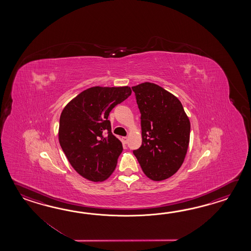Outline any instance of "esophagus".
<instances>
[{
	"instance_id": "obj_1",
	"label": "esophagus",
	"mask_w": 251,
	"mask_h": 251,
	"mask_svg": "<svg viewBox=\"0 0 251 251\" xmlns=\"http://www.w3.org/2000/svg\"><path fill=\"white\" fill-rule=\"evenodd\" d=\"M122 142H123V144H127L128 137H126H126H123V138H122Z\"/></svg>"
}]
</instances>
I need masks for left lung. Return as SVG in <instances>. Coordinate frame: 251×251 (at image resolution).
Wrapping results in <instances>:
<instances>
[{
    "mask_svg": "<svg viewBox=\"0 0 251 251\" xmlns=\"http://www.w3.org/2000/svg\"><path fill=\"white\" fill-rule=\"evenodd\" d=\"M141 112L143 143L133 151L144 174L154 181L174 175L187 154L190 121L181 102L160 86L132 87Z\"/></svg>",
    "mask_w": 251,
    "mask_h": 251,
    "instance_id": "8db88e82",
    "label": "left lung"
}]
</instances>
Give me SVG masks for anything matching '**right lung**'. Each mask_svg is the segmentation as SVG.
<instances>
[{
  "mask_svg": "<svg viewBox=\"0 0 251 251\" xmlns=\"http://www.w3.org/2000/svg\"><path fill=\"white\" fill-rule=\"evenodd\" d=\"M131 93L128 86L91 87L61 113L59 143L70 164L86 179L104 181L115 171L123 146L111 132L107 118Z\"/></svg>",
  "mask_w": 251,
  "mask_h": 251,
  "instance_id": "1",
  "label": "right lung"
}]
</instances>
